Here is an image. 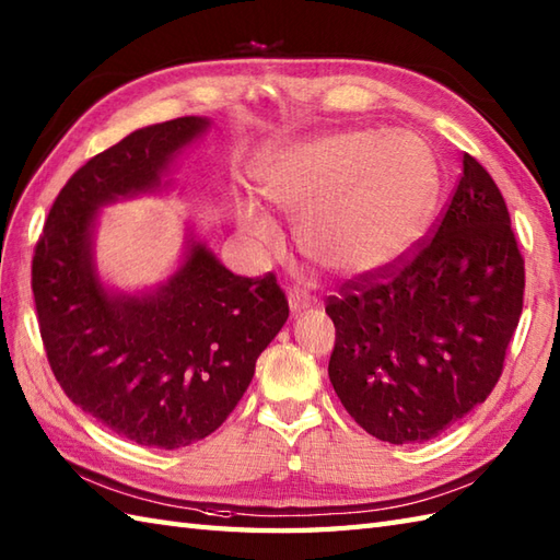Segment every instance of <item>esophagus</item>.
<instances>
[{
    "mask_svg": "<svg viewBox=\"0 0 560 560\" xmlns=\"http://www.w3.org/2000/svg\"><path fill=\"white\" fill-rule=\"evenodd\" d=\"M289 305H291V312H303L310 307V295L301 289H293L289 293Z\"/></svg>",
    "mask_w": 560,
    "mask_h": 560,
    "instance_id": "esophagus-1",
    "label": "esophagus"
}]
</instances>
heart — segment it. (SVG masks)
<instances>
[{
	"label": "heart",
	"mask_w": 560,
	"mask_h": 560,
	"mask_svg": "<svg viewBox=\"0 0 560 560\" xmlns=\"http://www.w3.org/2000/svg\"><path fill=\"white\" fill-rule=\"evenodd\" d=\"M257 188L279 210L298 214L295 238L317 267L362 277L396 265L427 226L439 195L432 150L406 131H341L269 152ZM243 236L259 248L277 229L259 207L238 210Z\"/></svg>",
	"instance_id": "1"
}]
</instances>
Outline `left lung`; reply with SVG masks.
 Wrapping results in <instances>:
<instances>
[{"label": "left lung", "mask_w": 560, "mask_h": 560, "mask_svg": "<svg viewBox=\"0 0 560 560\" xmlns=\"http://www.w3.org/2000/svg\"><path fill=\"white\" fill-rule=\"evenodd\" d=\"M525 259L499 186L472 154L444 214L396 265L327 298L329 380L368 434L420 444L485 402L503 372Z\"/></svg>", "instance_id": "obj_1"}]
</instances>
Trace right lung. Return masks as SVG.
<instances>
[{
  "label": "right lung",
  "mask_w": 560,
  "mask_h": 560,
  "mask_svg": "<svg viewBox=\"0 0 560 560\" xmlns=\"http://www.w3.org/2000/svg\"><path fill=\"white\" fill-rule=\"evenodd\" d=\"M205 128L207 119L180 116L88 160L51 205L31 271L43 346L63 394L119 436L166 451L221 427L289 319L271 271L233 275L202 243L154 293H109L97 279L90 250L97 207L160 188L174 154Z\"/></svg>",
  "instance_id": "obj_1"
}]
</instances>
